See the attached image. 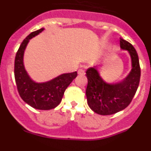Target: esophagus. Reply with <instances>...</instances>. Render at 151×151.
Instances as JSON below:
<instances>
[{
    "label": "esophagus",
    "instance_id": "1",
    "mask_svg": "<svg viewBox=\"0 0 151 151\" xmlns=\"http://www.w3.org/2000/svg\"><path fill=\"white\" fill-rule=\"evenodd\" d=\"M78 74L79 75V76H85V72L84 71L83 69H79L78 71Z\"/></svg>",
    "mask_w": 151,
    "mask_h": 151
}]
</instances>
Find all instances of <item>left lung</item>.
Masks as SVG:
<instances>
[{"mask_svg":"<svg viewBox=\"0 0 151 151\" xmlns=\"http://www.w3.org/2000/svg\"><path fill=\"white\" fill-rule=\"evenodd\" d=\"M120 47L129 52L132 61V69L125 78L109 83L101 77L97 66L88 68L86 71L88 104L100 115H111L124 110L129 105L138 88L141 69L138 54L134 47L122 38H120Z\"/></svg>","mask_w":151,"mask_h":151,"instance_id":"1","label":"left lung"}]
</instances>
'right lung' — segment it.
<instances>
[{"label":"right lung","instance_id":"1","mask_svg":"<svg viewBox=\"0 0 151 151\" xmlns=\"http://www.w3.org/2000/svg\"><path fill=\"white\" fill-rule=\"evenodd\" d=\"M44 28L26 37L16 54L14 76L19 94L26 104L37 110L54 109L61 102L65 90L76 78L77 72L63 73L45 82H36L29 76L24 66V52L30 39L43 32Z\"/></svg>","mask_w":151,"mask_h":151}]
</instances>
